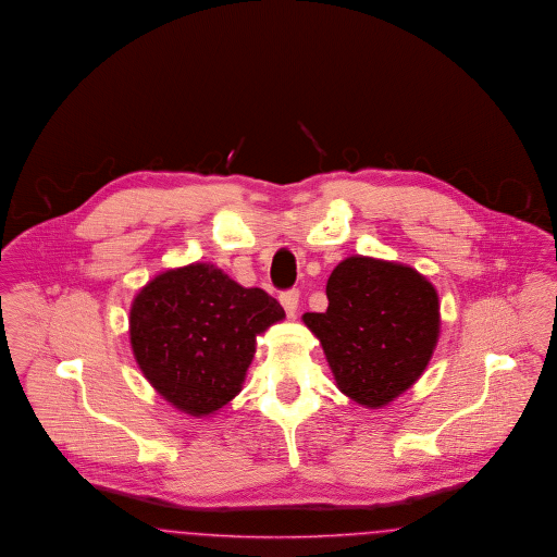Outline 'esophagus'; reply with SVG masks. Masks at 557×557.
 <instances>
[{
	"label": "esophagus",
	"instance_id": "34e87169",
	"mask_svg": "<svg viewBox=\"0 0 557 557\" xmlns=\"http://www.w3.org/2000/svg\"><path fill=\"white\" fill-rule=\"evenodd\" d=\"M298 289H286V292H282L280 294V302H282V307L286 309L288 312V317L294 319V314H296V309H298Z\"/></svg>",
	"mask_w": 557,
	"mask_h": 557
}]
</instances>
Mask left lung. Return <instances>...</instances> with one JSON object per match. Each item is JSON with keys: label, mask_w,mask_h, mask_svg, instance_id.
Here are the masks:
<instances>
[{"label": "left lung", "mask_w": 557, "mask_h": 557, "mask_svg": "<svg viewBox=\"0 0 557 557\" xmlns=\"http://www.w3.org/2000/svg\"><path fill=\"white\" fill-rule=\"evenodd\" d=\"M325 312H305L335 385L381 408L423 375L440 339V296L417 269L373 257L344 259L327 280Z\"/></svg>", "instance_id": "8db88e82"}]
</instances>
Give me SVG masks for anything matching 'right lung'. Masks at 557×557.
I'll return each instance as SVG.
<instances>
[{
    "instance_id": "add662e5",
    "label": "right lung",
    "mask_w": 557,
    "mask_h": 557,
    "mask_svg": "<svg viewBox=\"0 0 557 557\" xmlns=\"http://www.w3.org/2000/svg\"><path fill=\"white\" fill-rule=\"evenodd\" d=\"M284 317L265 289L190 263L159 273L134 296L131 346L159 396L190 417H209L240 394L257 335Z\"/></svg>"
}]
</instances>
